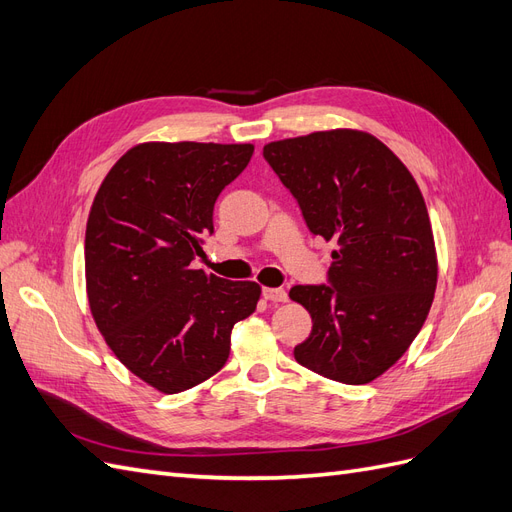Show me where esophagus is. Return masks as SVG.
I'll use <instances>...</instances> for the list:
<instances>
[{
    "label": "esophagus",
    "instance_id": "obj_1",
    "mask_svg": "<svg viewBox=\"0 0 512 512\" xmlns=\"http://www.w3.org/2000/svg\"><path fill=\"white\" fill-rule=\"evenodd\" d=\"M262 297L273 303H284L288 299V292L284 288H262Z\"/></svg>",
    "mask_w": 512,
    "mask_h": 512
}]
</instances>
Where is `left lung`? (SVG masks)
<instances>
[{"label":"left lung","instance_id":"left-lung-1","mask_svg":"<svg viewBox=\"0 0 512 512\" xmlns=\"http://www.w3.org/2000/svg\"><path fill=\"white\" fill-rule=\"evenodd\" d=\"M262 156L309 232L337 245L327 284L290 288L314 324L294 359L335 382H371L408 350L436 292L423 194L395 153L365 132L288 138Z\"/></svg>","mask_w":512,"mask_h":512}]
</instances>
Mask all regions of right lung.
Here are the masks:
<instances>
[{
	"label": "right lung",
	"instance_id": "obj_1",
	"mask_svg": "<svg viewBox=\"0 0 512 512\" xmlns=\"http://www.w3.org/2000/svg\"><path fill=\"white\" fill-rule=\"evenodd\" d=\"M252 145L145 143L111 168L85 232L87 297L108 348L153 389L181 393L220 371L260 286L192 269L213 207Z\"/></svg>",
	"mask_w": 512,
	"mask_h": 512
}]
</instances>
